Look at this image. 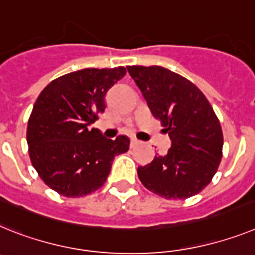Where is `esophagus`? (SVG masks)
<instances>
[{
	"label": "esophagus",
	"mask_w": 255,
	"mask_h": 255,
	"mask_svg": "<svg viewBox=\"0 0 255 255\" xmlns=\"http://www.w3.org/2000/svg\"><path fill=\"white\" fill-rule=\"evenodd\" d=\"M139 140L138 139H135V138H131V147H135V145H138L139 144Z\"/></svg>",
	"instance_id": "34e87169"
}]
</instances>
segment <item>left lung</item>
I'll return each mask as SVG.
<instances>
[{
    "mask_svg": "<svg viewBox=\"0 0 255 255\" xmlns=\"http://www.w3.org/2000/svg\"><path fill=\"white\" fill-rule=\"evenodd\" d=\"M128 72L171 139L166 154L138 167L143 186L165 199H187L209 183L222 160L223 134L212 106L187 78L158 65Z\"/></svg>",
    "mask_w": 255,
    "mask_h": 255,
    "instance_id": "1",
    "label": "left lung"
}]
</instances>
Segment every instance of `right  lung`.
Listing matches in <instances>:
<instances>
[{
    "mask_svg": "<svg viewBox=\"0 0 255 255\" xmlns=\"http://www.w3.org/2000/svg\"><path fill=\"white\" fill-rule=\"evenodd\" d=\"M126 75L124 67L86 68L60 76L37 98L27 128L32 165L58 193L80 197L101 188L115 156L129 149L130 139H108L91 128L106 110V95Z\"/></svg>",
    "mask_w": 255,
    "mask_h": 255,
    "instance_id": "add662e5",
    "label": "right lung"
}]
</instances>
